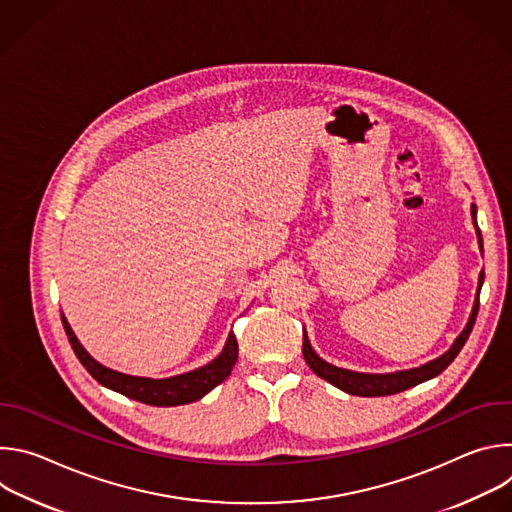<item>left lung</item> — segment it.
Returning <instances> with one entry per match:
<instances>
[{"label": "left lung", "instance_id": "1", "mask_svg": "<svg viewBox=\"0 0 512 512\" xmlns=\"http://www.w3.org/2000/svg\"><path fill=\"white\" fill-rule=\"evenodd\" d=\"M472 216H474V225H476V206L472 204ZM478 231V239H480V249H482V237H480V229L476 227ZM482 279H484V271L480 273V283H478V294H480V285H482ZM478 306H480V300L476 296V302H474V308H472V316L464 328V332L456 338L454 346L440 358H435L427 364H423V367L419 369H413V371H403V373H393V375H362V373H352V371H344V369H338V367H332V364L324 362L320 356H316V352L312 350L310 346V340L308 336L304 334V344H302V352H304V358L308 362V367L318 375L322 377L324 381L332 383L334 387L350 393V395H358V397H385V395H395V393H401L405 389H411L423 381H429L433 377H437L440 373H444L452 360L458 356V352L462 350V346L466 344L472 328H474V322H476V316H478Z\"/></svg>", "mask_w": 512, "mask_h": 512}]
</instances>
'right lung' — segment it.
I'll return each instance as SVG.
<instances>
[{
	"label": "right lung",
	"instance_id": "add662e5",
	"mask_svg": "<svg viewBox=\"0 0 512 512\" xmlns=\"http://www.w3.org/2000/svg\"><path fill=\"white\" fill-rule=\"evenodd\" d=\"M62 326L68 336V342L75 350L77 358L81 360L83 367L89 371V375L99 381L101 385L135 399L145 405L154 407H174V405H186L192 401H198L208 391H212L216 385H221L233 371L237 356H239V344L235 334H229V340L221 352L210 364L202 369H196L186 375L170 377V379H143V377H129L117 371H111L103 364H99L95 358L89 356V352L81 346L75 332L70 330L66 318L62 316Z\"/></svg>",
	"mask_w": 512,
	"mask_h": 512
}]
</instances>
